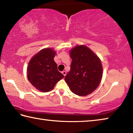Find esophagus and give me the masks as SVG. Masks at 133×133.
<instances>
[{
  "label": "esophagus",
  "mask_w": 133,
  "mask_h": 133,
  "mask_svg": "<svg viewBox=\"0 0 133 133\" xmlns=\"http://www.w3.org/2000/svg\"><path fill=\"white\" fill-rule=\"evenodd\" d=\"M62 73H63V75L64 76L66 75V72L65 71H62Z\"/></svg>",
  "instance_id": "esophagus-1"
}]
</instances>
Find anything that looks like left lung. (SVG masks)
<instances>
[{
    "instance_id": "8db88e82",
    "label": "left lung",
    "mask_w": 133,
    "mask_h": 133,
    "mask_svg": "<svg viewBox=\"0 0 133 133\" xmlns=\"http://www.w3.org/2000/svg\"><path fill=\"white\" fill-rule=\"evenodd\" d=\"M72 62L64 80L74 94L85 96L91 93L102 78V62L93 51L84 45L77 46L70 52Z\"/></svg>"
}]
</instances>
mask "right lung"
Returning <instances> with one entry per match:
<instances>
[{
	"mask_svg": "<svg viewBox=\"0 0 133 133\" xmlns=\"http://www.w3.org/2000/svg\"><path fill=\"white\" fill-rule=\"evenodd\" d=\"M56 51L50 48L44 49L31 58L27 69L28 80L35 88L42 92L53 90L64 76L58 71L54 61Z\"/></svg>",
	"mask_w": 133,
	"mask_h": 133,
	"instance_id": "1",
	"label": "right lung"
}]
</instances>
